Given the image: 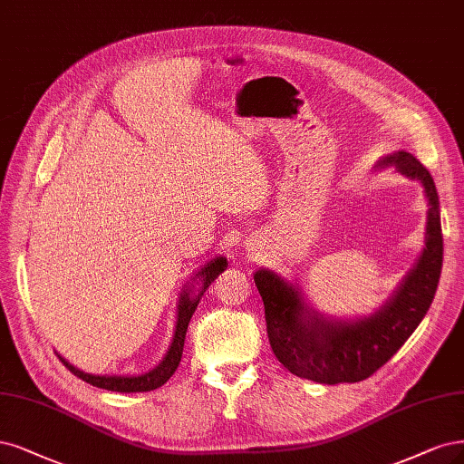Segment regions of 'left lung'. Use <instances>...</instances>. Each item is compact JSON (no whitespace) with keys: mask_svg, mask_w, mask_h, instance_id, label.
<instances>
[{"mask_svg":"<svg viewBox=\"0 0 464 464\" xmlns=\"http://www.w3.org/2000/svg\"><path fill=\"white\" fill-rule=\"evenodd\" d=\"M409 179L422 182L430 203L426 247L397 294L378 313L351 323H332L307 311L294 285L270 270H257L253 280L265 303L270 347L287 371L321 384L361 382L372 376L417 330L432 305L441 275L443 236L436 184L426 167L407 151L384 157Z\"/></svg>","mask_w":464,"mask_h":464,"instance_id":"1","label":"left lung"}]
</instances>
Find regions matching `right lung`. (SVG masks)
<instances>
[{"instance_id":"right-lung-1","label":"right lung","mask_w":464,"mask_h":464,"mask_svg":"<svg viewBox=\"0 0 464 464\" xmlns=\"http://www.w3.org/2000/svg\"><path fill=\"white\" fill-rule=\"evenodd\" d=\"M227 268V259L225 257H218L215 261H211L209 265H207L205 268H201V282H203V287L199 295L191 297L189 295V290H186L180 297V303H179V316H177V330H174V338H172V343L167 351L165 359L159 362L153 371L146 372V374H140V376H93V374H86L82 371L74 369L72 364H69L65 359H63L61 355L59 361L67 366V369L78 376L80 380L88 382V384L95 386V388H103V390H111V392H121V393H134V392H151V390H157L161 388L165 382L174 374V371L179 369L180 364V359H182V351H184V340H186V330H188V324H189V318L191 314H194L198 303H199V297L203 295V292L209 287V284L222 273V270Z\"/></svg>"}]
</instances>
